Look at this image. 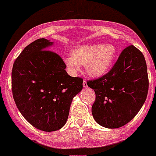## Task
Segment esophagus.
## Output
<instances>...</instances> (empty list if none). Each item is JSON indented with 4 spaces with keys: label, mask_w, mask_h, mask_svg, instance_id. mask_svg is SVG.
Wrapping results in <instances>:
<instances>
[{
    "label": "esophagus",
    "mask_w": 156,
    "mask_h": 156,
    "mask_svg": "<svg viewBox=\"0 0 156 156\" xmlns=\"http://www.w3.org/2000/svg\"><path fill=\"white\" fill-rule=\"evenodd\" d=\"M83 85L84 87H87V83L86 80H84L83 82Z\"/></svg>",
    "instance_id": "1"
}]
</instances>
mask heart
<instances>
[{"mask_svg": "<svg viewBox=\"0 0 156 156\" xmlns=\"http://www.w3.org/2000/svg\"><path fill=\"white\" fill-rule=\"evenodd\" d=\"M116 56V48L113 45L91 44L75 48L72 56L65 58V63L73 72L80 69V65L87 67L93 76H101L111 68Z\"/></svg>", "mask_w": 156, "mask_h": 156, "instance_id": "obj_1", "label": "heart"}]
</instances>
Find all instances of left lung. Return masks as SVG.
Returning <instances> with one entry per match:
<instances>
[{
	"instance_id": "1",
	"label": "left lung",
	"mask_w": 156,
	"mask_h": 156,
	"mask_svg": "<svg viewBox=\"0 0 156 156\" xmlns=\"http://www.w3.org/2000/svg\"><path fill=\"white\" fill-rule=\"evenodd\" d=\"M87 83L96 94L92 106L95 121L108 128L124 126L135 118L146 100L148 76L145 57L136 47L129 45L109 72Z\"/></svg>"
}]
</instances>
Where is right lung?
Returning <instances> with one entry per match:
<instances>
[{
  "label": "right lung",
  "instance_id": "1",
  "mask_svg": "<svg viewBox=\"0 0 156 156\" xmlns=\"http://www.w3.org/2000/svg\"><path fill=\"white\" fill-rule=\"evenodd\" d=\"M52 42L38 38L15 59L11 90L22 116L37 129L53 131L67 121L73 98L83 89L81 77L70 76L60 55L48 50Z\"/></svg>",
  "mask_w": 156,
  "mask_h": 156
}]
</instances>
